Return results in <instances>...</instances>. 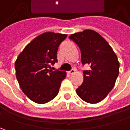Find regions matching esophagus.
<instances>
[{"label":"esophagus","mask_w":130,"mask_h":130,"mask_svg":"<svg viewBox=\"0 0 130 130\" xmlns=\"http://www.w3.org/2000/svg\"><path fill=\"white\" fill-rule=\"evenodd\" d=\"M75 71H76V70H75L74 69H71V70L69 72V74H73L75 73Z\"/></svg>","instance_id":"34e87169"}]
</instances>
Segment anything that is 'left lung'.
Listing matches in <instances>:
<instances>
[{
    "label": "left lung",
    "mask_w": 130,
    "mask_h": 130,
    "mask_svg": "<svg viewBox=\"0 0 130 130\" xmlns=\"http://www.w3.org/2000/svg\"><path fill=\"white\" fill-rule=\"evenodd\" d=\"M69 38L79 47L83 64L88 63L91 68L83 72L84 80L77 94L89 103L101 102L112 90L119 75L117 56L107 41L93 30L85 29Z\"/></svg>",
    "instance_id": "obj_1"
}]
</instances>
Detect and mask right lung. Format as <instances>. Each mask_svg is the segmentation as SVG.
<instances>
[{"instance_id":"1","label":"right lung","mask_w":130,"mask_h":130,"mask_svg":"<svg viewBox=\"0 0 130 130\" xmlns=\"http://www.w3.org/2000/svg\"><path fill=\"white\" fill-rule=\"evenodd\" d=\"M67 37L65 34L43 33L19 55L15 62L17 79L23 92L34 102L43 104L58 95L67 73L48 68L58 61V48Z\"/></svg>"}]
</instances>
